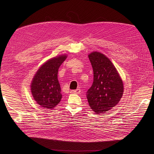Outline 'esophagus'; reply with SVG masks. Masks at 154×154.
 <instances>
[{
    "instance_id": "esophagus-1",
    "label": "esophagus",
    "mask_w": 154,
    "mask_h": 154,
    "mask_svg": "<svg viewBox=\"0 0 154 154\" xmlns=\"http://www.w3.org/2000/svg\"><path fill=\"white\" fill-rule=\"evenodd\" d=\"M81 92V90L80 89H77L75 90H72L71 91V94H79Z\"/></svg>"
}]
</instances>
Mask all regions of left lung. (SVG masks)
<instances>
[{"mask_svg":"<svg viewBox=\"0 0 154 154\" xmlns=\"http://www.w3.org/2000/svg\"><path fill=\"white\" fill-rule=\"evenodd\" d=\"M94 80L86 92L89 105L96 113H103L115 106L124 92L122 80L112 61L105 55L93 52L88 55Z\"/></svg>","mask_w":154,"mask_h":154,"instance_id":"obj_1","label":"left lung"}]
</instances>
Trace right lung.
<instances>
[{"label": "right lung", "instance_id": "1", "mask_svg": "<svg viewBox=\"0 0 154 154\" xmlns=\"http://www.w3.org/2000/svg\"><path fill=\"white\" fill-rule=\"evenodd\" d=\"M66 58V55H62L49 60L41 66L33 78L31 92L41 106L52 109L60 103L62 94L57 75L60 66Z\"/></svg>", "mask_w": 154, "mask_h": 154}]
</instances>
